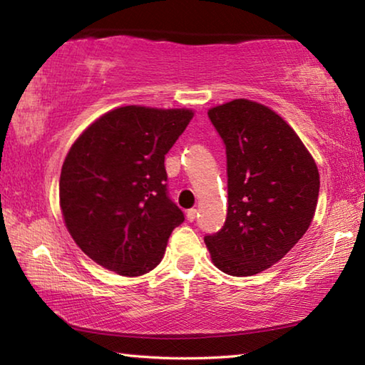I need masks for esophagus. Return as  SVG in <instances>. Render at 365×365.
Wrapping results in <instances>:
<instances>
[{"instance_id":"obj_1","label":"esophagus","mask_w":365,"mask_h":365,"mask_svg":"<svg viewBox=\"0 0 365 365\" xmlns=\"http://www.w3.org/2000/svg\"><path fill=\"white\" fill-rule=\"evenodd\" d=\"M196 214H197L196 209H188V211H187V220L188 222H193L196 219Z\"/></svg>"}]
</instances>
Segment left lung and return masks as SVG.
Returning <instances> with one entry per match:
<instances>
[{
    "label": "left lung",
    "instance_id": "1",
    "mask_svg": "<svg viewBox=\"0 0 365 365\" xmlns=\"http://www.w3.org/2000/svg\"><path fill=\"white\" fill-rule=\"evenodd\" d=\"M225 143L228 209L205 242L214 265L248 277L279 262L311 225L319 197L316 160L282 117L256 101L207 110Z\"/></svg>",
    "mask_w": 365,
    "mask_h": 365
}]
</instances>
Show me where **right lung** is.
<instances>
[{
	"mask_svg": "<svg viewBox=\"0 0 365 365\" xmlns=\"http://www.w3.org/2000/svg\"><path fill=\"white\" fill-rule=\"evenodd\" d=\"M193 115L122 106L71 146L59 178L61 211L73 242L101 267L138 277L160 262L185 220L168 196L164 159Z\"/></svg>",
	"mask_w": 365,
	"mask_h": 365,
	"instance_id": "1",
	"label": "right lung"
}]
</instances>
